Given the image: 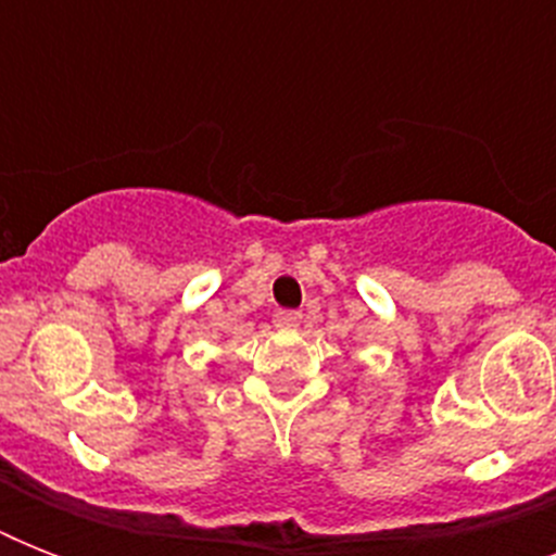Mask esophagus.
<instances>
[{
    "label": "esophagus",
    "mask_w": 556,
    "mask_h": 556,
    "mask_svg": "<svg viewBox=\"0 0 556 556\" xmlns=\"http://www.w3.org/2000/svg\"><path fill=\"white\" fill-rule=\"evenodd\" d=\"M300 320H303V314H300V312H277V314H274V323H277L279 329L296 326Z\"/></svg>",
    "instance_id": "34e87169"
}]
</instances>
